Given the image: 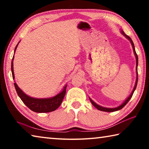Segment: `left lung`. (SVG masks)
Here are the masks:
<instances>
[{
	"label": "left lung",
	"instance_id": "1",
	"mask_svg": "<svg viewBox=\"0 0 149 149\" xmlns=\"http://www.w3.org/2000/svg\"><path fill=\"white\" fill-rule=\"evenodd\" d=\"M121 32H122V33L124 35V36L127 38L129 41L131 42V44H132V47H133V52H134V54H135V58H136V73H137V77H136V81H135V87L134 88H133V90L132 91V93H131V95L128 97L127 99H126V100H125L124 102H123L122 104L120 105L119 107H116V108H105V107H101V106H99L98 105L97 103H95L94 101H93V100L90 99V101L92 103V104L94 106V107L97 108L98 110H101V111H104V112H114V111H117V110H121L122 109V108H123L125 107V105L127 104V103L129 102V100L131 99V98L132 97V95L133 94V93H134L135 90L136 89V87H137V81H138V72H137V65H138V56H137V53H136L135 52V46H134V44H133V42L132 41V39L130 38V37L128 36V35H126L124 32H123L122 30L121 31Z\"/></svg>",
	"mask_w": 149,
	"mask_h": 149
}]
</instances>
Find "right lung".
<instances>
[{
	"label": "right lung",
	"mask_w": 149,
	"mask_h": 149,
	"mask_svg": "<svg viewBox=\"0 0 149 149\" xmlns=\"http://www.w3.org/2000/svg\"><path fill=\"white\" fill-rule=\"evenodd\" d=\"M19 42L16 45V48H15L14 53ZM13 60L14 56L12 60L11 70L12 74V77H13V79H14ZM14 87L15 89L16 90L17 95L19 96L20 99H21V100L23 101V102L29 108L30 110H31L35 112L45 113L54 111L60 107L65 95L67 85H65L64 89H63L62 91L59 93L58 94L54 96L53 97L46 98V99H36V98L29 97V96L27 95L26 93L22 91V89H19V87L17 86V85L16 84V83H14Z\"/></svg>",
	"instance_id": "right-lung-1"
}]
</instances>
